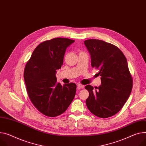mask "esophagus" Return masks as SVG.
Here are the masks:
<instances>
[{
    "mask_svg": "<svg viewBox=\"0 0 146 146\" xmlns=\"http://www.w3.org/2000/svg\"><path fill=\"white\" fill-rule=\"evenodd\" d=\"M84 88V85H82V84H78L77 85V89H80L81 88Z\"/></svg>",
    "mask_w": 146,
    "mask_h": 146,
    "instance_id": "34e87169",
    "label": "esophagus"
}]
</instances>
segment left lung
I'll use <instances>...</instances> for the list:
<instances>
[{"label": "left lung", "mask_w": 146, "mask_h": 146, "mask_svg": "<svg viewBox=\"0 0 146 146\" xmlns=\"http://www.w3.org/2000/svg\"><path fill=\"white\" fill-rule=\"evenodd\" d=\"M84 44L92 66L101 76V85L95 91L90 85L85 86L89 91L87 108L99 117L112 116L122 108L131 92L133 80L127 60L119 48L102 40L89 39Z\"/></svg>", "instance_id": "obj_1"}]
</instances>
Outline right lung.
<instances>
[{
    "instance_id": "obj_1",
    "label": "right lung",
    "mask_w": 146,
    "mask_h": 146,
    "mask_svg": "<svg viewBox=\"0 0 146 146\" xmlns=\"http://www.w3.org/2000/svg\"><path fill=\"white\" fill-rule=\"evenodd\" d=\"M74 40L55 38L44 41L33 51L24 71L29 97L44 115L55 117L63 113L73 100L76 85H61L57 82V70L61 68L66 48Z\"/></svg>"
}]
</instances>
